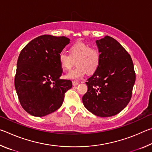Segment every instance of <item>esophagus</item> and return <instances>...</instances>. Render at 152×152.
Listing matches in <instances>:
<instances>
[{
	"label": "esophagus",
	"mask_w": 152,
	"mask_h": 152,
	"mask_svg": "<svg viewBox=\"0 0 152 152\" xmlns=\"http://www.w3.org/2000/svg\"><path fill=\"white\" fill-rule=\"evenodd\" d=\"M72 84H73V86H77V85H78V84H79V82H77V81H73Z\"/></svg>",
	"instance_id": "1"
}]
</instances>
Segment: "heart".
Here are the masks:
<instances>
[{"mask_svg": "<svg viewBox=\"0 0 152 152\" xmlns=\"http://www.w3.org/2000/svg\"><path fill=\"white\" fill-rule=\"evenodd\" d=\"M59 63L64 71L70 70L76 64V67L66 74L69 80H79L86 73L92 74L99 68L101 54L96 48H91L86 43L78 42L69 49V54L60 53L58 56Z\"/></svg>", "mask_w": 152, "mask_h": 152, "instance_id": "1", "label": "heart"}]
</instances>
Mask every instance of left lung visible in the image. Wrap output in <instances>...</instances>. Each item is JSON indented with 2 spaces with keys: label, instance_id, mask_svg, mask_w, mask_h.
<instances>
[{
  "label": "left lung",
  "instance_id": "obj_1",
  "mask_svg": "<svg viewBox=\"0 0 152 152\" xmlns=\"http://www.w3.org/2000/svg\"><path fill=\"white\" fill-rule=\"evenodd\" d=\"M101 54L99 68L86 82L82 97L87 110L98 117H112L129 102L135 73L132 59L116 39L105 36L96 41Z\"/></svg>",
  "mask_w": 152,
  "mask_h": 152
}]
</instances>
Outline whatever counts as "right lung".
I'll use <instances>...</instances> for the list:
<instances>
[{"mask_svg":"<svg viewBox=\"0 0 152 152\" xmlns=\"http://www.w3.org/2000/svg\"><path fill=\"white\" fill-rule=\"evenodd\" d=\"M70 41L64 36L43 35L31 41L20 51L15 87L20 105L33 116L43 117L58 110L65 92L72 86L70 80L60 78L63 71L58 60Z\"/></svg>","mask_w":152,"mask_h":152,"instance_id":"obj_1","label":"right lung"}]
</instances>
